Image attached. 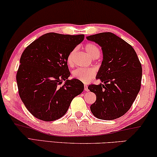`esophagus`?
<instances>
[{
	"label": "esophagus",
	"mask_w": 157,
	"mask_h": 157,
	"mask_svg": "<svg viewBox=\"0 0 157 157\" xmlns=\"http://www.w3.org/2000/svg\"><path fill=\"white\" fill-rule=\"evenodd\" d=\"M84 88H85V91H88V90H88V86L87 85H84Z\"/></svg>",
	"instance_id": "34e87169"
}]
</instances>
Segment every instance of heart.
I'll return each mask as SVG.
<instances>
[{"label": "heart", "instance_id": "heart-1", "mask_svg": "<svg viewBox=\"0 0 157 157\" xmlns=\"http://www.w3.org/2000/svg\"><path fill=\"white\" fill-rule=\"evenodd\" d=\"M85 50L88 54L91 56L92 58H97L100 54V51L94 44L88 43L85 45ZM77 49L75 48L70 52L67 58V63L70 66H72L74 64V57L75 56ZM96 72L93 68H78L72 72V76L73 78H76L82 82L84 83H87L94 78Z\"/></svg>", "mask_w": 157, "mask_h": 157}]
</instances>
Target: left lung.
Listing matches in <instances>:
<instances>
[{
  "instance_id": "1",
  "label": "left lung",
  "mask_w": 157,
  "mask_h": 157,
  "mask_svg": "<svg viewBox=\"0 0 157 157\" xmlns=\"http://www.w3.org/2000/svg\"><path fill=\"white\" fill-rule=\"evenodd\" d=\"M86 38L98 44L103 54L96 78L104 84L88 87L97 97L90 110L100 120H115L130 109L140 92L142 65L134 48L112 33H101Z\"/></svg>"
}]
</instances>
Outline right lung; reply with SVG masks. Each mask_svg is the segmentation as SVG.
I'll return each instance as SVG.
<instances>
[{"instance_id": "right-lung-1", "label": "right lung", "mask_w": 157, "mask_h": 157, "mask_svg": "<svg viewBox=\"0 0 157 157\" xmlns=\"http://www.w3.org/2000/svg\"><path fill=\"white\" fill-rule=\"evenodd\" d=\"M84 37L49 33L30 43L22 53L16 75L17 88L21 100L35 117L45 122L58 120L75 97L82 92L80 80L68 79L67 58Z\"/></svg>"}]
</instances>
